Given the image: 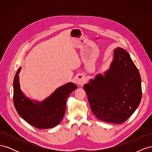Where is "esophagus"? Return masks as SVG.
Returning a JSON list of instances; mask_svg holds the SVG:
<instances>
[{"mask_svg": "<svg viewBox=\"0 0 152 152\" xmlns=\"http://www.w3.org/2000/svg\"><path fill=\"white\" fill-rule=\"evenodd\" d=\"M76 82L78 85H81V86L83 85L86 82L85 78L83 76H79L77 78Z\"/></svg>", "mask_w": 152, "mask_h": 152, "instance_id": "obj_1", "label": "esophagus"}]
</instances>
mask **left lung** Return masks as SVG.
I'll return each instance as SVG.
<instances>
[{
	"label": "left lung",
	"mask_w": 152,
	"mask_h": 152,
	"mask_svg": "<svg viewBox=\"0 0 152 152\" xmlns=\"http://www.w3.org/2000/svg\"><path fill=\"white\" fill-rule=\"evenodd\" d=\"M91 111L99 120L115 124L127 121L138 107L142 89L140 72L125 50H114L113 60L104 75L84 86Z\"/></svg>",
	"instance_id": "8db88e82"
}]
</instances>
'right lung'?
Here are the masks:
<instances>
[{"label":"right lung","mask_w":152,"mask_h":152,"mask_svg":"<svg viewBox=\"0 0 152 152\" xmlns=\"http://www.w3.org/2000/svg\"><path fill=\"white\" fill-rule=\"evenodd\" d=\"M20 68L13 82V102L18 114L31 126L39 129L57 126L65 115L67 98L77 86L70 82L59 87L44 102H35L26 98L20 89Z\"/></svg>","instance_id":"obj_1"}]
</instances>
